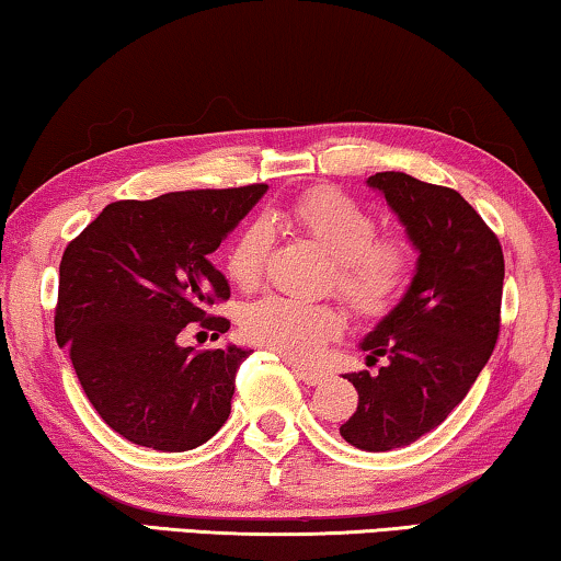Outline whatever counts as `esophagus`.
Wrapping results in <instances>:
<instances>
[{
    "instance_id": "34e87169",
    "label": "esophagus",
    "mask_w": 561,
    "mask_h": 561,
    "mask_svg": "<svg viewBox=\"0 0 561 561\" xmlns=\"http://www.w3.org/2000/svg\"><path fill=\"white\" fill-rule=\"evenodd\" d=\"M291 370H295V374L299 376V381H305V383H310V386H318V383H322V378H325V370L299 366V363H291Z\"/></svg>"
}]
</instances>
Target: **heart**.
<instances>
[{
    "label": "heart",
    "mask_w": 561,
    "mask_h": 561,
    "mask_svg": "<svg viewBox=\"0 0 561 561\" xmlns=\"http://www.w3.org/2000/svg\"><path fill=\"white\" fill-rule=\"evenodd\" d=\"M271 226L289 224L312 239L335 262V289L358 312L374 314L389 307L404 289L412 256L404 241L376 239V218L348 195L320 187L302 195L287 210L270 213ZM270 227L254 220L236 236L226 254V274L236 287L251 289L262 279ZM343 328V314L325 302H297L270 295L243 307L241 330L251 343L287 358H312Z\"/></svg>",
    "instance_id": "1"
}]
</instances>
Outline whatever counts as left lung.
Masks as SVG:
<instances>
[{
  "label": "left lung",
  "mask_w": 561,
  "mask_h": 561,
  "mask_svg": "<svg viewBox=\"0 0 561 561\" xmlns=\"http://www.w3.org/2000/svg\"><path fill=\"white\" fill-rule=\"evenodd\" d=\"M381 193L416 251L414 277L397 305L358 343L376 370L343 378L358 407L341 437L366 453H389L427 435L460 404L491 358L501 328L503 251L457 191L407 172H376Z\"/></svg>",
  "instance_id": "left-lung-1"
}]
</instances>
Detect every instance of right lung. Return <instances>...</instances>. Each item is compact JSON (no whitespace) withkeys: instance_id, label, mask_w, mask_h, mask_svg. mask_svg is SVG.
<instances>
[{"instance_id":"add662e5","label":"right lung","mask_w":561,"mask_h":561,"mask_svg":"<svg viewBox=\"0 0 561 561\" xmlns=\"http://www.w3.org/2000/svg\"><path fill=\"white\" fill-rule=\"evenodd\" d=\"M266 185L116 201L68 243L60 262L55 337L85 397L134 445L185 453L231 414L236 370L251 351H195L178 343L231 287L210 254L262 201Z\"/></svg>"}]
</instances>
